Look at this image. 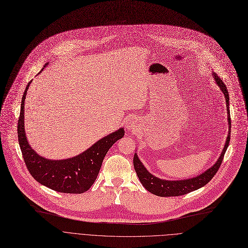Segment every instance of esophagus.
<instances>
[{
  "mask_svg": "<svg viewBox=\"0 0 248 248\" xmlns=\"http://www.w3.org/2000/svg\"><path fill=\"white\" fill-rule=\"evenodd\" d=\"M136 125H137V121L135 118H133V117H128L125 121V126L128 130L134 129L136 127Z\"/></svg>",
  "mask_w": 248,
  "mask_h": 248,
  "instance_id": "1",
  "label": "esophagus"
}]
</instances>
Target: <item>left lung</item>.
Segmentation results:
<instances>
[{
  "label": "left lung",
  "mask_w": 248,
  "mask_h": 248,
  "mask_svg": "<svg viewBox=\"0 0 248 248\" xmlns=\"http://www.w3.org/2000/svg\"><path fill=\"white\" fill-rule=\"evenodd\" d=\"M214 78L216 79L217 84L219 86L221 91L224 94L225 97V102H226V107H227V122H228V136L224 145V148L221 152V154L217 161V163L206 170L205 172L202 174L192 178V179H186V180H180V181H167V180H162L159 179L155 176L149 173L144 167V165L141 163L139 160L137 154L134 155V158H133V164H134V168L137 173V176L143 185V186L149 190L150 193L154 194L159 197H178V196H183L186 194H188L193 190H196L203 186H205L209 181H211L214 176L217 174L218 170L222 160L223 156L225 154V151L228 147V144H230L231 140V128H232V121H231V112H230V96H228V91L225 86V84L222 82V80L218 78V75L217 73H214Z\"/></svg>",
  "instance_id": "8db88e82"
}]
</instances>
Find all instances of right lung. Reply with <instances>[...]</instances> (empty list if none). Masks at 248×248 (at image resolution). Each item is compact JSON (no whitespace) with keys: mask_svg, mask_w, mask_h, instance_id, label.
<instances>
[{"mask_svg":"<svg viewBox=\"0 0 248 248\" xmlns=\"http://www.w3.org/2000/svg\"><path fill=\"white\" fill-rule=\"evenodd\" d=\"M31 81L28 83L24 92L17 121V139L26 166L36 182L56 192L82 194L96 180L105 155L112 145L124 136V129L120 128L103 137L83 153L73 158L48 160L40 156L30 146L25 131V99Z\"/></svg>","mask_w":248,"mask_h":248,"instance_id":"add662e5","label":"right lung"}]
</instances>
